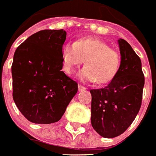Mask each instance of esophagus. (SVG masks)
Returning <instances> with one entry per match:
<instances>
[{
  "instance_id": "34e87169",
  "label": "esophagus",
  "mask_w": 156,
  "mask_h": 156,
  "mask_svg": "<svg viewBox=\"0 0 156 156\" xmlns=\"http://www.w3.org/2000/svg\"><path fill=\"white\" fill-rule=\"evenodd\" d=\"M86 89V87H83V86H81L80 85V84H79V85H78V90L80 91H84Z\"/></svg>"
}]
</instances>
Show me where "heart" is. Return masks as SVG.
<instances>
[{"label":"heart","instance_id":"b5f03b06","mask_svg":"<svg viewBox=\"0 0 156 156\" xmlns=\"http://www.w3.org/2000/svg\"><path fill=\"white\" fill-rule=\"evenodd\" d=\"M62 70L72 75L76 67L85 60V67L78 74L79 78L87 81L105 84L117 76L121 62L118 51L99 38L85 37L74 44L65 43L61 50Z\"/></svg>","mask_w":156,"mask_h":156}]
</instances>
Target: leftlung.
Returning <instances> with one entry per match:
<instances>
[{
	"label": "left lung",
	"instance_id": "1",
	"mask_svg": "<svg viewBox=\"0 0 156 156\" xmlns=\"http://www.w3.org/2000/svg\"><path fill=\"white\" fill-rule=\"evenodd\" d=\"M121 62L113 80L104 88L92 89L91 124L101 136L123 134L138 113L143 99L144 75L141 59L129 43L119 39Z\"/></svg>",
	"mask_w": 156,
	"mask_h": 156
}]
</instances>
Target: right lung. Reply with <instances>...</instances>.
Listing matches in <instances>:
<instances>
[{
  "mask_svg": "<svg viewBox=\"0 0 156 156\" xmlns=\"http://www.w3.org/2000/svg\"><path fill=\"white\" fill-rule=\"evenodd\" d=\"M66 34L62 29L42 30L29 37L14 52L12 98L32 123L59 121L78 91L77 82L61 70Z\"/></svg>",
  "mask_w": 156,
  "mask_h": 156,
  "instance_id": "add662e5",
  "label": "right lung"
}]
</instances>
